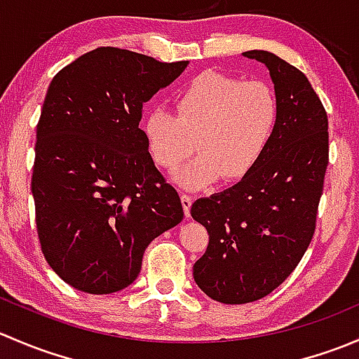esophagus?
Instances as JSON below:
<instances>
[{"label":"esophagus","mask_w":359,"mask_h":359,"mask_svg":"<svg viewBox=\"0 0 359 359\" xmlns=\"http://www.w3.org/2000/svg\"><path fill=\"white\" fill-rule=\"evenodd\" d=\"M180 200H182L184 213H186V217H191V205H193L194 198L191 196V194H186V193H182V194H180Z\"/></svg>","instance_id":"34e87169"}]
</instances>
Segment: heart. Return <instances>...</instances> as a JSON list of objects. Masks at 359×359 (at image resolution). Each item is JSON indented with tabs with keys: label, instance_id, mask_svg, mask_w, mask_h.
Returning a JSON list of instances; mask_svg holds the SVG:
<instances>
[{
	"label": "heart",
	"instance_id": "obj_1",
	"mask_svg": "<svg viewBox=\"0 0 359 359\" xmlns=\"http://www.w3.org/2000/svg\"><path fill=\"white\" fill-rule=\"evenodd\" d=\"M278 100L262 81H245L220 72L196 76L175 100V112L156 107L147 112L142 133L154 163L175 168L187 189H203L222 177L234 182L247 177L262 158L278 125Z\"/></svg>",
	"mask_w": 359,
	"mask_h": 359
}]
</instances>
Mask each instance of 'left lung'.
<instances>
[{
  "label": "left lung",
  "instance_id": "left-lung-1",
  "mask_svg": "<svg viewBox=\"0 0 359 359\" xmlns=\"http://www.w3.org/2000/svg\"><path fill=\"white\" fill-rule=\"evenodd\" d=\"M243 55L267 67L280 114L255 168L191 206L210 234L194 281L222 304L262 299L290 276L313 240L328 165L327 112L306 74L266 50Z\"/></svg>",
  "mask_w": 359,
  "mask_h": 359
}]
</instances>
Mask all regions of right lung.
<instances>
[{
  "instance_id": "obj_1",
  "label": "right lung",
  "mask_w": 359,
  "mask_h": 359,
  "mask_svg": "<svg viewBox=\"0 0 359 359\" xmlns=\"http://www.w3.org/2000/svg\"><path fill=\"white\" fill-rule=\"evenodd\" d=\"M187 64L102 46L50 83L31 193L46 262L76 290L106 295L130 287L147 245L184 219L139 123L144 104Z\"/></svg>"
}]
</instances>
